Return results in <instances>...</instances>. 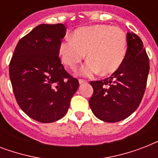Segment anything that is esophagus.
I'll use <instances>...</instances> for the list:
<instances>
[{
    "mask_svg": "<svg viewBox=\"0 0 158 158\" xmlns=\"http://www.w3.org/2000/svg\"><path fill=\"white\" fill-rule=\"evenodd\" d=\"M79 82L80 84H86L87 83L86 80H84V79H79Z\"/></svg>",
    "mask_w": 158,
    "mask_h": 158,
    "instance_id": "esophagus-1",
    "label": "esophagus"
}]
</instances>
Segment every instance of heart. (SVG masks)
I'll return each mask as SVG.
<instances>
[{
	"label": "heart",
	"instance_id": "obj_1",
	"mask_svg": "<svg viewBox=\"0 0 158 158\" xmlns=\"http://www.w3.org/2000/svg\"><path fill=\"white\" fill-rule=\"evenodd\" d=\"M126 34L121 28L98 24L82 27L72 33L60 45L61 60L67 67L75 70L85 57L89 59L81 69L84 76L101 71L111 74L120 69L127 55Z\"/></svg>",
	"mask_w": 158,
	"mask_h": 158
}]
</instances>
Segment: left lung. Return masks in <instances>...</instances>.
<instances>
[{
	"label": "left lung",
	"instance_id": "1",
	"mask_svg": "<svg viewBox=\"0 0 158 158\" xmlns=\"http://www.w3.org/2000/svg\"><path fill=\"white\" fill-rule=\"evenodd\" d=\"M128 50L117 71L102 80L91 81L94 94L89 99L92 111L99 120L114 123L130 116L139 106L144 94L149 59L142 40L127 33Z\"/></svg>",
	"mask_w": 158,
	"mask_h": 158
}]
</instances>
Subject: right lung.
<instances>
[{"label": "right lung", "instance_id": "1", "mask_svg": "<svg viewBox=\"0 0 158 158\" xmlns=\"http://www.w3.org/2000/svg\"><path fill=\"white\" fill-rule=\"evenodd\" d=\"M65 33L63 23L37 26L19 41L10 62V79L17 103L39 122L61 119L79 88V80L64 69L59 57Z\"/></svg>", "mask_w": 158, "mask_h": 158}]
</instances>
